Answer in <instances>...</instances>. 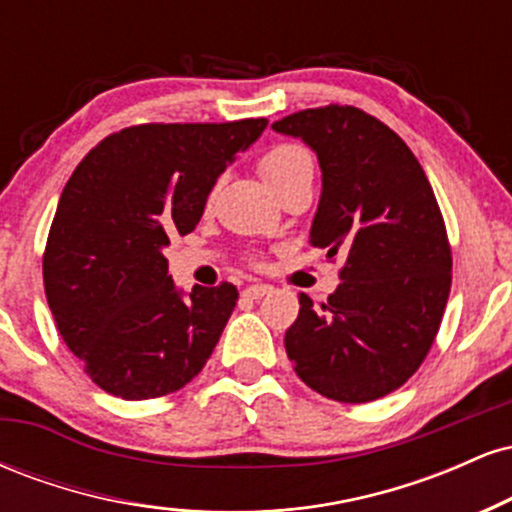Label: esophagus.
<instances>
[{"label":"esophagus","mask_w":512,"mask_h":512,"mask_svg":"<svg viewBox=\"0 0 512 512\" xmlns=\"http://www.w3.org/2000/svg\"><path fill=\"white\" fill-rule=\"evenodd\" d=\"M269 291H272V286H267V284H252V286H248V289L243 291V296H245V298H252V301H257V298L267 296Z\"/></svg>","instance_id":"1"}]
</instances>
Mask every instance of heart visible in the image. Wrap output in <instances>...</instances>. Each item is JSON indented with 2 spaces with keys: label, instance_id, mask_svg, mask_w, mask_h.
<instances>
[{
  "label": "heart",
  "instance_id": "1",
  "mask_svg": "<svg viewBox=\"0 0 512 512\" xmlns=\"http://www.w3.org/2000/svg\"><path fill=\"white\" fill-rule=\"evenodd\" d=\"M303 168H313V158L308 151L298 144H276L269 151H264L260 161H257V170H260L262 180L267 182L269 190L289 180L293 173Z\"/></svg>",
  "mask_w": 512,
  "mask_h": 512
}]
</instances>
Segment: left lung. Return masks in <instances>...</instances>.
Wrapping results in <instances>:
<instances>
[{
    "label": "left lung",
    "mask_w": 512,
    "mask_h": 512,
    "mask_svg": "<svg viewBox=\"0 0 512 512\" xmlns=\"http://www.w3.org/2000/svg\"><path fill=\"white\" fill-rule=\"evenodd\" d=\"M276 132L317 154L322 195L310 243L344 255L339 289L305 293L284 344L310 390L363 404L402 387L433 346L452 284L443 214L424 168L378 117L354 105L286 115Z\"/></svg>",
    "instance_id": "left-lung-1"
}]
</instances>
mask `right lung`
<instances>
[{"instance_id": "right-lung-1", "label": "right lung", "mask_w": 512, "mask_h": 512, "mask_svg": "<svg viewBox=\"0 0 512 512\" xmlns=\"http://www.w3.org/2000/svg\"><path fill=\"white\" fill-rule=\"evenodd\" d=\"M264 127V117L134 125L76 166L52 219L43 281L64 344L101 390L170 395L219 344L238 289L195 286L185 301L163 248L195 231L216 178Z\"/></svg>"}]
</instances>
